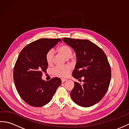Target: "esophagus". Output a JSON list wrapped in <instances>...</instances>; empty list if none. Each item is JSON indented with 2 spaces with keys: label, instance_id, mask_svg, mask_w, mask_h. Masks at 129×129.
I'll return each instance as SVG.
<instances>
[{
  "label": "esophagus",
  "instance_id": "obj_1",
  "mask_svg": "<svg viewBox=\"0 0 129 129\" xmlns=\"http://www.w3.org/2000/svg\"><path fill=\"white\" fill-rule=\"evenodd\" d=\"M61 82H62V83H64V82L66 81L67 80V79H64V78H61Z\"/></svg>",
  "mask_w": 129,
  "mask_h": 129
}]
</instances>
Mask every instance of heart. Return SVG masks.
Returning <instances> with one entry per match:
<instances>
[{"label": "heart", "mask_w": 129, "mask_h": 129, "mask_svg": "<svg viewBox=\"0 0 129 129\" xmlns=\"http://www.w3.org/2000/svg\"><path fill=\"white\" fill-rule=\"evenodd\" d=\"M57 50L60 54H61L67 59L70 58L73 55V52L72 49L67 45L63 44L60 46L57 49ZM45 58L46 62L49 65L53 64L54 60V50L53 49H50L47 51ZM72 68L70 65H64V66H56L53 69V73L54 75L60 77H67L72 70Z\"/></svg>", "instance_id": "1"}]
</instances>
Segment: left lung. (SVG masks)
<instances>
[{
    "label": "left lung",
    "instance_id": "8db88e82",
    "mask_svg": "<svg viewBox=\"0 0 129 129\" xmlns=\"http://www.w3.org/2000/svg\"><path fill=\"white\" fill-rule=\"evenodd\" d=\"M62 40L76 52L77 61L73 76L79 80L84 78L83 84L74 82L71 97L80 106L94 105L102 99L110 83L111 68L106 54L89 40L64 38Z\"/></svg>",
    "mask_w": 129,
    "mask_h": 129
}]
</instances>
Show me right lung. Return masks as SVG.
Wrapping results in <instances>:
<instances>
[{
  "label": "right lung",
  "mask_w": 129,
  "mask_h": 129,
  "mask_svg": "<svg viewBox=\"0 0 129 129\" xmlns=\"http://www.w3.org/2000/svg\"><path fill=\"white\" fill-rule=\"evenodd\" d=\"M60 41L59 38L35 40L25 46L19 55L14 68V81L20 96L29 105H46L61 83L57 77L48 81L42 78L48 66L46 54Z\"/></svg>",
  "instance_id": "add662e5"
}]
</instances>
